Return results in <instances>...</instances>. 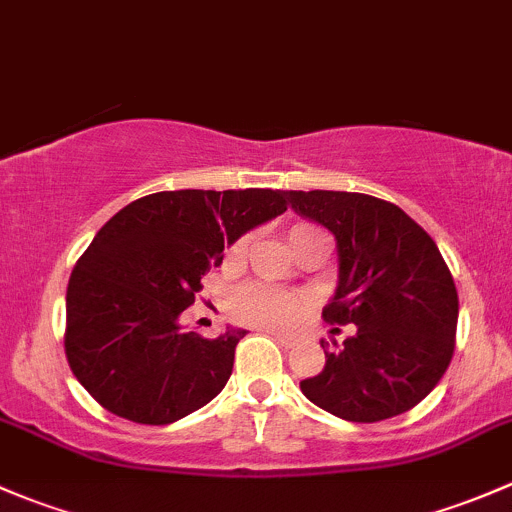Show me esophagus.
<instances>
[{
	"label": "esophagus",
	"instance_id": "34e87169",
	"mask_svg": "<svg viewBox=\"0 0 512 512\" xmlns=\"http://www.w3.org/2000/svg\"><path fill=\"white\" fill-rule=\"evenodd\" d=\"M273 337V340L278 342V345H283V347H291V337H286V335H281V333H268Z\"/></svg>",
	"mask_w": 512,
	"mask_h": 512
}]
</instances>
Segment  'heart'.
<instances>
[{
	"label": "heart",
	"mask_w": 512,
	"mask_h": 512,
	"mask_svg": "<svg viewBox=\"0 0 512 512\" xmlns=\"http://www.w3.org/2000/svg\"><path fill=\"white\" fill-rule=\"evenodd\" d=\"M315 229L310 226H293L288 231V244H295L303 236L313 234ZM246 249V239H241L239 244L231 249V256H241ZM305 305L298 295L288 291H278V288L263 286V283H244V286L236 288L229 298V315L236 323L251 325L258 330H288L303 315Z\"/></svg>",
	"instance_id": "b5f03b06"
}]
</instances>
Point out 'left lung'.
Here are the masks:
<instances>
[{
  "label": "left lung",
  "mask_w": 512,
  "mask_h": 512,
  "mask_svg": "<svg viewBox=\"0 0 512 512\" xmlns=\"http://www.w3.org/2000/svg\"><path fill=\"white\" fill-rule=\"evenodd\" d=\"M300 217L337 241V288L325 323L355 325L342 345L320 340L325 367L300 392L347 421L416 407L453 357L458 293L439 246L397 204L360 192H286ZM340 328H335V333Z\"/></svg>",
  "instance_id": "obj_1"
}]
</instances>
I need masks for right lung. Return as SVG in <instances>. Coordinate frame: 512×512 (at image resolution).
Listing matches in <instances>:
<instances>
[{"label": "right lung", "mask_w": 512, "mask_h": 512, "mask_svg": "<svg viewBox=\"0 0 512 512\" xmlns=\"http://www.w3.org/2000/svg\"><path fill=\"white\" fill-rule=\"evenodd\" d=\"M286 212L281 189H177L135 199L105 221L73 266L66 357L86 392L135 424H172L229 382L246 330L182 333L202 276L246 231Z\"/></svg>", "instance_id": "obj_1"}]
</instances>
